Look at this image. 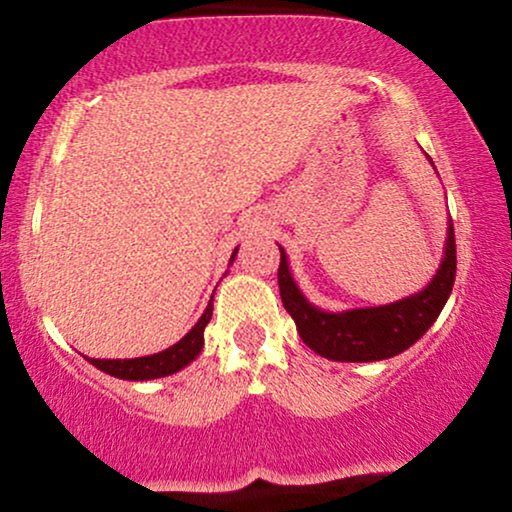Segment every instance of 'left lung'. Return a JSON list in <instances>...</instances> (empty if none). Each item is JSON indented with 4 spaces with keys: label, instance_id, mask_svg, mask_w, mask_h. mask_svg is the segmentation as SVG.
<instances>
[{
    "label": "left lung",
    "instance_id": "1",
    "mask_svg": "<svg viewBox=\"0 0 512 512\" xmlns=\"http://www.w3.org/2000/svg\"><path fill=\"white\" fill-rule=\"evenodd\" d=\"M433 164V159L428 157ZM456 277L454 223H447L444 256L435 277L416 294L376 308H353L329 313L303 296L289 270V261L280 247V296L287 313L294 317L303 343L317 355L334 362H378L411 348L433 327L437 315L451 294Z\"/></svg>",
    "mask_w": 512,
    "mask_h": 512
}]
</instances>
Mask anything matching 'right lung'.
Wrapping results in <instances>:
<instances>
[{"mask_svg": "<svg viewBox=\"0 0 512 512\" xmlns=\"http://www.w3.org/2000/svg\"><path fill=\"white\" fill-rule=\"evenodd\" d=\"M235 256H237V249L232 251L230 265L235 261ZM211 301H214V296H211ZM211 301L207 305V310L202 313V317L197 320L195 327H192L181 341L171 345V348L162 350V353L134 357V360H96V357H86V360L94 364L96 369L105 371V374L124 378V381H152V378L176 374V371L188 367V364L202 353L204 327H207L211 320V313H214V303Z\"/></svg>", "mask_w": 512, "mask_h": 512, "instance_id": "obj_1", "label": "right lung"}]
</instances>
